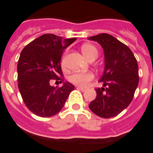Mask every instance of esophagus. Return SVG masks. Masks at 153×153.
<instances>
[{
	"mask_svg": "<svg viewBox=\"0 0 153 153\" xmlns=\"http://www.w3.org/2000/svg\"><path fill=\"white\" fill-rule=\"evenodd\" d=\"M77 88L81 90L82 92H84V91H86V90L88 89V88H86V87H82V86H77Z\"/></svg>",
	"mask_w": 153,
	"mask_h": 153,
	"instance_id": "obj_1",
	"label": "esophagus"
}]
</instances>
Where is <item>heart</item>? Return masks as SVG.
<instances>
[{"instance_id": "1", "label": "heart", "mask_w": 153, "mask_h": 153, "mask_svg": "<svg viewBox=\"0 0 153 153\" xmlns=\"http://www.w3.org/2000/svg\"><path fill=\"white\" fill-rule=\"evenodd\" d=\"M82 52L88 60L93 57H97L98 51L96 47L91 45V44H84L82 47ZM93 74L91 72H79V73H74L70 76V81L71 83L84 86L86 85L88 82L93 79Z\"/></svg>"}]
</instances>
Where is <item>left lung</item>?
<instances>
[{"instance_id":"obj_1","label":"left lung","mask_w":153,"mask_h":153,"mask_svg":"<svg viewBox=\"0 0 153 153\" xmlns=\"http://www.w3.org/2000/svg\"><path fill=\"white\" fill-rule=\"evenodd\" d=\"M101 45L104 51L105 67L97 88V97L89 104L90 110L102 118L119 115L130 104L138 84V66L131 50L107 33L88 38Z\"/></svg>"}]
</instances>
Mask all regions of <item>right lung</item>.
Here are the masks:
<instances>
[{"label": "right lung", "instance_id": "obj_1", "mask_svg": "<svg viewBox=\"0 0 153 153\" xmlns=\"http://www.w3.org/2000/svg\"><path fill=\"white\" fill-rule=\"evenodd\" d=\"M76 38L62 39L56 35L44 34L23 49L19 59V90L28 110L41 117L60 112L74 86L63 82L60 88L51 86V79H61L60 58L64 50Z\"/></svg>", "mask_w": 153, "mask_h": 153}]
</instances>
